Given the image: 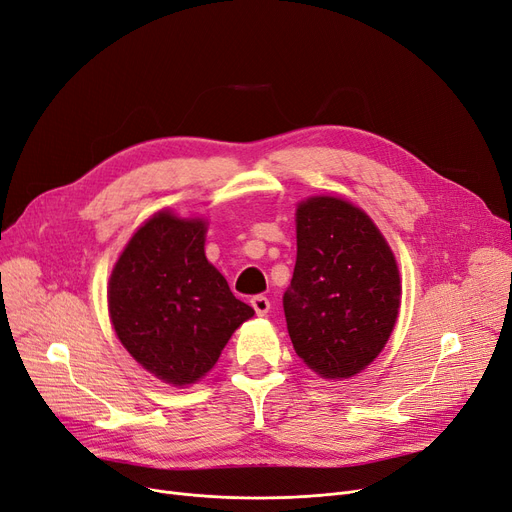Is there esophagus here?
I'll return each instance as SVG.
<instances>
[{
    "label": "esophagus",
    "mask_w": 512,
    "mask_h": 512,
    "mask_svg": "<svg viewBox=\"0 0 512 512\" xmlns=\"http://www.w3.org/2000/svg\"><path fill=\"white\" fill-rule=\"evenodd\" d=\"M251 305H253L257 316H265V314H268V311H270V299L263 297V295H255V297L251 299Z\"/></svg>",
    "instance_id": "1"
}]
</instances>
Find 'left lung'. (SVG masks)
Listing matches in <instances>:
<instances>
[{
    "label": "left lung",
    "mask_w": 512,
    "mask_h": 512,
    "mask_svg": "<svg viewBox=\"0 0 512 512\" xmlns=\"http://www.w3.org/2000/svg\"><path fill=\"white\" fill-rule=\"evenodd\" d=\"M389 244L358 207L316 196L297 209V263L282 297L299 358L324 379H349L385 347L399 309Z\"/></svg>",
    "instance_id": "8db88e82"
}]
</instances>
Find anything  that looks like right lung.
Listing matches in <instances>:
<instances>
[{
    "mask_svg": "<svg viewBox=\"0 0 512 512\" xmlns=\"http://www.w3.org/2000/svg\"><path fill=\"white\" fill-rule=\"evenodd\" d=\"M205 224L161 211L133 234L108 284V311L125 349L171 385L209 372L255 311L205 257Z\"/></svg>",
    "mask_w": 512,
    "mask_h": 512,
    "instance_id": "obj_1",
    "label": "right lung"
}]
</instances>
